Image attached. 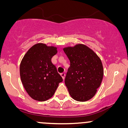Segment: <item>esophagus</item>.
<instances>
[{
    "label": "esophagus",
    "mask_w": 128,
    "mask_h": 128,
    "mask_svg": "<svg viewBox=\"0 0 128 128\" xmlns=\"http://www.w3.org/2000/svg\"><path fill=\"white\" fill-rule=\"evenodd\" d=\"M60 76H62L63 79H64V78H65V73H60Z\"/></svg>",
    "instance_id": "esophagus-1"
}]
</instances>
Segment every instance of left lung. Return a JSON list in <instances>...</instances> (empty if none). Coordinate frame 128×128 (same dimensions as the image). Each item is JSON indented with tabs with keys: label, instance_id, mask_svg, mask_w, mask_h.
<instances>
[{
	"label": "left lung",
	"instance_id": "1",
	"mask_svg": "<svg viewBox=\"0 0 128 128\" xmlns=\"http://www.w3.org/2000/svg\"><path fill=\"white\" fill-rule=\"evenodd\" d=\"M64 51L70 64L64 79L70 95L78 101L89 100L102 82L104 70L101 59L83 44L64 48Z\"/></svg>",
	"mask_w": 128,
	"mask_h": 128
}]
</instances>
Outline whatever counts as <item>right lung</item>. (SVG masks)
Returning <instances> with one entry per match:
<instances>
[{
	"instance_id": "obj_1",
	"label": "right lung",
	"mask_w": 128,
	"mask_h": 128,
	"mask_svg": "<svg viewBox=\"0 0 128 128\" xmlns=\"http://www.w3.org/2000/svg\"><path fill=\"white\" fill-rule=\"evenodd\" d=\"M57 48L44 44L33 45L24 56L20 66L22 85L30 97L44 101L51 98L63 81L51 59Z\"/></svg>"
}]
</instances>
